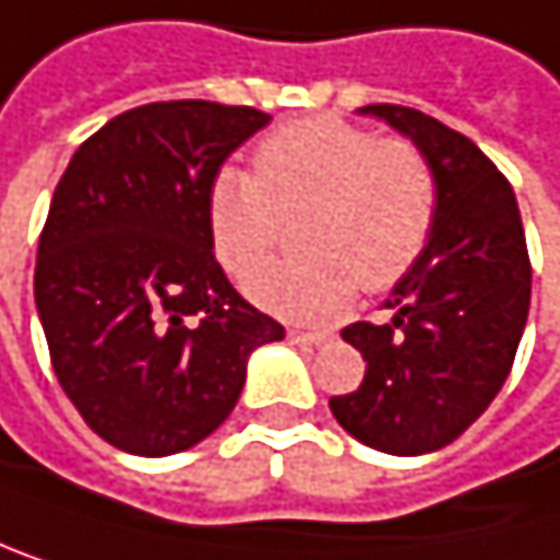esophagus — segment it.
<instances>
[{"instance_id":"34e87169","label":"esophagus","mask_w":560,"mask_h":560,"mask_svg":"<svg viewBox=\"0 0 560 560\" xmlns=\"http://www.w3.org/2000/svg\"><path fill=\"white\" fill-rule=\"evenodd\" d=\"M289 339L299 342V346H322V342H329V339H332V332H305V329H292Z\"/></svg>"}]
</instances>
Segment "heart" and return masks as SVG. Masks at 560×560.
I'll return each mask as SVG.
<instances>
[{
    "mask_svg": "<svg viewBox=\"0 0 560 560\" xmlns=\"http://www.w3.org/2000/svg\"><path fill=\"white\" fill-rule=\"evenodd\" d=\"M302 213L303 252L257 267L284 221ZM440 214L436 171L406 137L342 117L278 127L255 147V174L221 167L208 187L218 261L248 278V295L289 318H332L355 289L386 292L417 268Z\"/></svg>",
    "mask_w": 560,
    "mask_h": 560,
    "instance_id": "b5f03b06",
    "label": "heart"
}]
</instances>
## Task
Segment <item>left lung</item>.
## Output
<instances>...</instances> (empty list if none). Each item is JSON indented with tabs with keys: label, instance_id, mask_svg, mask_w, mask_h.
Masks as SVG:
<instances>
[{
	"label": "left lung",
	"instance_id": "left-lung-1",
	"mask_svg": "<svg viewBox=\"0 0 560 560\" xmlns=\"http://www.w3.org/2000/svg\"><path fill=\"white\" fill-rule=\"evenodd\" d=\"M430 158L440 214L430 248L396 282L393 322H352L342 339L365 359L359 389L332 417L359 443L420 457L454 443L501 393L530 305V258L514 187L483 150L399 103H370Z\"/></svg>",
	"mask_w": 560,
	"mask_h": 560
}]
</instances>
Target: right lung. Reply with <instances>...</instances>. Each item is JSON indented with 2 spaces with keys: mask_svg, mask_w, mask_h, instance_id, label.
I'll return each instance as SVG.
<instances>
[{
  "mask_svg": "<svg viewBox=\"0 0 560 560\" xmlns=\"http://www.w3.org/2000/svg\"><path fill=\"white\" fill-rule=\"evenodd\" d=\"M271 117L161 100L80 143L39 234L36 308L52 373L86 427L137 457L214 433L248 355L285 336L221 271L208 187Z\"/></svg>",
  "mask_w": 560,
  "mask_h": 560,
  "instance_id": "add662e5",
  "label": "right lung"
}]
</instances>
